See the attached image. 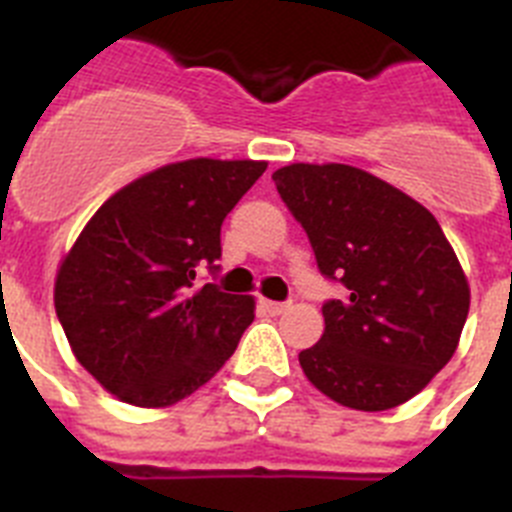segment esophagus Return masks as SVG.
Wrapping results in <instances>:
<instances>
[{
  "label": "esophagus",
  "instance_id": "34e87169",
  "mask_svg": "<svg viewBox=\"0 0 512 512\" xmlns=\"http://www.w3.org/2000/svg\"><path fill=\"white\" fill-rule=\"evenodd\" d=\"M260 304H262V309L268 311V314H273V317H275V314H283V311L288 309V304H283V301H268V299H262Z\"/></svg>",
  "mask_w": 512,
  "mask_h": 512
}]
</instances>
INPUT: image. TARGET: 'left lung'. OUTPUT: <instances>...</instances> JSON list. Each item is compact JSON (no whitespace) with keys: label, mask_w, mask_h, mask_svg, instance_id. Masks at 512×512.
I'll return each mask as SVG.
<instances>
[{"label":"left lung","mask_w":512,"mask_h":512,"mask_svg":"<svg viewBox=\"0 0 512 512\" xmlns=\"http://www.w3.org/2000/svg\"><path fill=\"white\" fill-rule=\"evenodd\" d=\"M273 180L319 270L348 288L299 353L306 379L350 410L399 407L459 348L471 291L451 242L422 203L350 164L296 162Z\"/></svg>","instance_id":"left-lung-1"}]
</instances>
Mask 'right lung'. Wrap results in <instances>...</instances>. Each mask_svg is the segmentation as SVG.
<instances>
[{"mask_svg": "<svg viewBox=\"0 0 512 512\" xmlns=\"http://www.w3.org/2000/svg\"><path fill=\"white\" fill-rule=\"evenodd\" d=\"M268 162L185 159L123 185L71 244L53 304L71 353L115 399L162 410L221 371L255 299L195 286L221 224Z\"/></svg>", "mask_w": 512, "mask_h": 512, "instance_id": "1", "label": "right lung"}]
</instances>
